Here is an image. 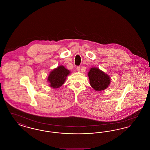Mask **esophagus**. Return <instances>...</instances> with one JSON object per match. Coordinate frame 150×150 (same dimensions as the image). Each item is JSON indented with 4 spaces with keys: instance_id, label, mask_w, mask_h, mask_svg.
<instances>
[{
    "instance_id": "34e87169",
    "label": "esophagus",
    "mask_w": 150,
    "mask_h": 150,
    "mask_svg": "<svg viewBox=\"0 0 150 150\" xmlns=\"http://www.w3.org/2000/svg\"><path fill=\"white\" fill-rule=\"evenodd\" d=\"M76 69H77V71H80V66H78L77 68H76Z\"/></svg>"
}]
</instances>
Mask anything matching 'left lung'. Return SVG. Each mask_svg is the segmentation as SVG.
I'll return each instance as SVG.
<instances>
[{
	"label": "left lung",
	"mask_w": 150,
	"mask_h": 150,
	"mask_svg": "<svg viewBox=\"0 0 150 150\" xmlns=\"http://www.w3.org/2000/svg\"><path fill=\"white\" fill-rule=\"evenodd\" d=\"M88 76L91 86L97 91L106 89L110 84V76L98 67H91Z\"/></svg>",
	"instance_id": "left-lung-1"
}]
</instances>
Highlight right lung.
Segmentation results:
<instances>
[{
	"label": "right lung",
	"mask_w": 150,
	"mask_h": 150,
	"mask_svg": "<svg viewBox=\"0 0 150 150\" xmlns=\"http://www.w3.org/2000/svg\"><path fill=\"white\" fill-rule=\"evenodd\" d=\"M71 73L65 66L60 65L52 70L48 75L47 81L51 88H59L66 81L67 76Z\"/></svg>",
	"instance_id": "obj_1"
}]
</instances>
